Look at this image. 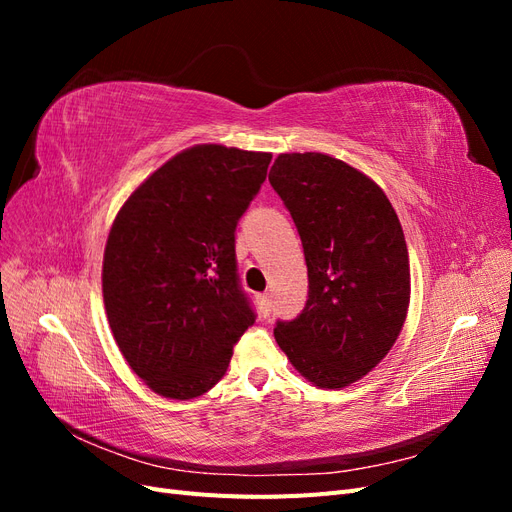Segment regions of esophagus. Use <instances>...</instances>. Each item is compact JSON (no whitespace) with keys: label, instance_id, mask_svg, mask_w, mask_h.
I'll use <instances>...</instances> for the list:
<instances>
[{"label":"esophagus","instance_id":"34e87169","mask_svg":"<svg viewBox=\"0 0 512 512\" xmlns=\"http://www.w3.org/2000/svg\"><path fill=\"white\" fill-rule=\"evenodd\" d=\"M258 305H260V314L265 318L273 312V301L269 294H258Z\"/></svg>","mask_w":512,"mask_h":512}]
</instances>
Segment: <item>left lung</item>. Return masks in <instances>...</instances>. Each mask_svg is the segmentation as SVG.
<instances>
[{"label":"left lung","mask_w":512,"mask_h":512,"mask_svg":"<svg viewBox=\"0 0 512 512\" xmlns=\"http://www.w3.org/2000/svg\"><path fill=\"white\" fill-rule=\"evenodd\" d=\"M269 181L299 230L309 282L275 339L309 382L342 389L384 359L406 322L404 230L374 181L324 153H282Z\"/></svg>","instance_id":"8db88e82"}]
</instances>
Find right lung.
<instances>
[{"instance_id": "1", "label": "right lung", "mask_w": 512, "mask_h": 512, "mask_svg": "<svg viewBox=\"0 0 512 512\" xmlns=\"http://www.w3.org/2000/svg\"><path fill=\"white\" fill-rule=\"evenodd\" d=\"M271 153L185 149L117 213L102 292L115 342L138 378L170 399L207 393L256 322L237 271L235 232Z\"/></svg>"}]
</instances>
